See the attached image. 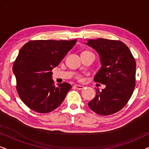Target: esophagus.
<instances>
[{"instance_id":"obj_1","label":"esophagus","mask_w":149,"mask_h":149,"mask_svg":"<svg viewBox=\"0 0 149 149\" xmlns=\"http://www.w3.org/2000/svg\"><path fill=\"white\" fill-rule=\"evenodd\" d=\"M74 87L77 89H79V90H82V89L84 88V86H83V85H74Z\"/></svg>"}]
</instances>
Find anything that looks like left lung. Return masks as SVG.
<instances>
[{
	"label": "left lung",
	"mask_w": 149,
	"mask_h": 149,
	"mask_svg": "<svg viewBox=\"0 0 149 149\" xmlns=\"http://www.w3.org/2000/svg\"><path fill=\"white\" fill-rule=\"evenodd\" d=\"M96 51L101 68L94 77L95 82L106 85L88 106L101 115L114 114L125 107L135 88L136 64L131 52L119 40L106 38L89 39L85 43Z\"/></svg>",
	"instance_id": "1"
}]
</instances>
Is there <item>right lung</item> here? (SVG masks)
I'll return each instance as SVG.
<instances>
[{"label": "right lung", "mask_w": 149, "mask_h": 149, "mask_svg": "<svg viewBox=\"0 0 149 149\" xmlns=\"http://www.w3.org/2000/svg\"><path fill=\"white\" fill-rule=\"evenodd\" d=\"M77 40H31L20 49L13 72L18 94L30 109L40 113H49L64 101L72 86L68 83L56 86L52 70Z\"/></svg>", "instance_id": "1"}]
</instances>
